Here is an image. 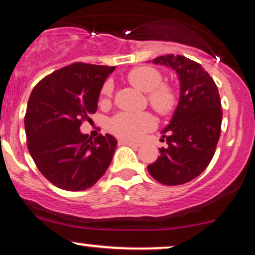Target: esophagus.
I'll list each match as a JSON object with an SVG mask.
<instances>
[{
  "label": "esophagus",
  "instance_id": "1",
  "mask_svg": "<svg viewBox=\"0 0 255 255\" xmlns=\"http://www.w3.org/2000/svg\"><path fill=\"white\" fill-rule=\"evenodd\" d=\"M119 144H121V145H128V146H133V147L140 146L139 143L130 142V140H127V139H119Z\"/></svg>",
  "mask_w": 255,
  "mask_h": 255
}]
</instances>
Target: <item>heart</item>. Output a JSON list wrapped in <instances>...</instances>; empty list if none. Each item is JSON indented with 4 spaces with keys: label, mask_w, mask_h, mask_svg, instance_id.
I'll return each mask as SVG.
<instances>
[{
    "label": "heart",
    "mask_w": 255,
    "mask_h": 255,
    "mask_svg": "<svg viewBox=\"0 0 255 255\" xmlns=\"http://www.w3.org/2000/svg\"><path fill=\"white\" fill-rule=\"evenodd\" d=\"M128 80L136 89L147 92V100L157 112L166 115L176 105V93L170 85L163 84L161 72L151 66H138L128 72ZM113 92L111 81H106L102 89V100L108 102ZM156 128V119L147 112H122L110 121V130L118 137L137 140L145 132Z\"/></svg>",
    "instance_id": "1"
}]
</instances>
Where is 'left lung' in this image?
<instances>
[{"mask_svg":"<svg viewBox=\"0 0 255 255\" xmlns=\"http://www.w3.org/2000/svg\"><path fill=\"white\" fill-rule=\"evenodd\" d=\"M153 64L170 67L180 79V100L162 131L168 146L159 149L147 171L159 183L180 185L208 166L221 133L222 110L218 87L204 68L182 55H162Z\"/></svg>","mask_w":255,"mask_h":255,"instance_id":"8db88e82","label":"left lung"}]
</instances>
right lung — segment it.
<instances>
[{"mask_svg":"<svg viewBox=\"0 0 255 255\" xmlns=\"http://www.w3.org/2000/svg\"><path fill=\"white\" fill-rule=\"evenodd\" d=\"M116 67L75 62L43 78L31 91L24 128L37 169L58 188L80 191L108 170L117 147L111 134L80 132L98 109L100 91Z\"/></svg>","mask_w":255,"mask_h":255,"instance_id":"1","label":"right lung"}]
</instances>
